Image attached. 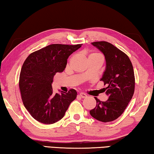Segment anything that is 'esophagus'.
Segmentation results:
<instances>
[{
	"label": "esophagus",
	"mask_w": 154,
	"mask_h": 154,
	"mask_svg": "<svg viewBox=\"0 0 154 154\" xmlns=\"http://www.w3.org/2000/svg\"><path fill=\"white\" fill-rule=\"evenodd\" d=\"M79 96H80L81 98H86L87 97V95L85 94H84V93H80L79 94Z\"/></svg>",
	"instance_id": "34e87169"
}]
</instances>
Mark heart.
<instances>
[{
  "mask_svg": "<svg viewBox=\"0 0 154 154\" xmlns=\"http://www.w3.org/2000/svg\"><path fill=\"white\" fill-rule=\"evenodd\" d=\"M94 55H98V56H100V55H98V54H91L90 56H94Z\"/></svg>",
  "mask_w": 154,
  "mask_h": 154,
  "instance_id": "b5f03b06",
  "label": "heart"
}]
</instances>
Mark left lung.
Segmentation results:
<instances>
[{
    "label": "left lung",
    "instance_id": "obj_1",
    "mask_svg": "<svg viewBox=\"0 0 154 154\" xmlns=\"http://www.w3.org/2000/svg\"><path fill=\"white\" fill-rule=\"evenodd\" d=\"M104 54L105 70L100 80L106 85L107 100L103 102L96 97V106L90 111L94 118L103 122L118 119L123 113L134 92L133 66L126 54L106 41L92 43Z\"/></svg>",
    "mask_w": 154,
    "mask_h": 154
}]
</instances>
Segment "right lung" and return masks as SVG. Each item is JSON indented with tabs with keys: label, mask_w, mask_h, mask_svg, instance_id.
<instances>
[{
	"label": "right lung",
	"mask_w": 154,
	"mask_h": 154,
	"mask_svg": "<svg viewBox=\"0 0 154 154\" xmlns=\"http://www.w3.org/2000/svg\"><path fill=\"white\" fill-rule=\"evenodd\" d=\"M81 47V44H52L30 54L26 59L19 86L25 108L36 121L51 124L60 120L76 98L75 90L54 94L51 84L56 72L65 69L69 56Z\"/></svg>",
	"instance_id": "obj_1"
}]
</instances>
